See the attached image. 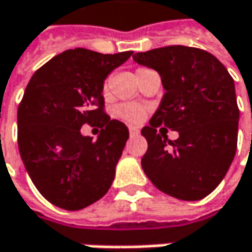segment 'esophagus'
Returning a JSON list of instances; mask_svg holds the SVG:
<instances>
[{
    "label": "esophagus",
    "mask_w": 252,
    "mask_h": 252,
    "mask_svg": "<svg viewBox=\"0 0 252 252\" xmlns=\"http://www.w3.org/2000/svg\"><path fill=\"white\" fill-rule=\"evenodd\" d=\"M138 132H140V128H138V126H129V134H131V135H135V134H138Z\"/></svg>",
    "instance_id": "1"
}]
</instances>
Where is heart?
I'll return each mask as SVG.
<instances>
[{"label":"heart","mask_w":252,"mask_h":252,"mask_svg":"<svg viewBox=\"0 0 252 252\" xmlns=\"http://www.w3.org/2000/svg\"><path fill=\"white\" fill-rule=\"evenodd\" d=\"M146 67H140L137 69V73L144 70ZM103 94H108V85H103ZM115 114L118 118L126 120L128 123H138L143 120L144 117V108L140 103H121L115 108Z\"/></svg>","instance_id":"obj_1"}]
</instances>
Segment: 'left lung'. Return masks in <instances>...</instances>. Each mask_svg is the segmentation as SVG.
<instances>
[{
    "label": "left lung",
    "mask_w": 252,
    "mask_h": 252,
    "mask_svg": "<svg viewBox=\"0 0 252 252\" xmlns=\"http://www.w3.org/2000/svg\"><path fill=\"white\" fill-rule=\"evenodd\" d=\"M132 59L158 72L166 94L150 126L141 129L149 149L143 170L163 193L199 200L214 192L237 151L240 109L226 67L206 50L167 46ZM179 132L169 140L158 126Z\"/></svg>",
    "instance_id": "8db88e82"
}]
</instances>
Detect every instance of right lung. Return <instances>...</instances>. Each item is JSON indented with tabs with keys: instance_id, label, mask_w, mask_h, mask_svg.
Segmentation results:
<instances>
[{
	"instance_id": "right-lung-1",
	"label": "right lung",
	"mask_w": 252,
	"mask_h": 252,
	"mask_svg": "<svg viewBox=\"0 0 252 252\" xmlns=\"http://www.w3.org/2000/svg\"><path fill=\"white\" fill-rule=\"evenodd\" d=\"M132 52L66 50L32 76L18 105V150L32 182L50 203L79 211L106 193L128 140V128L103 108V80ZM88 124L98 138L80 134Z\"/></svg>"
}]
</instances>
